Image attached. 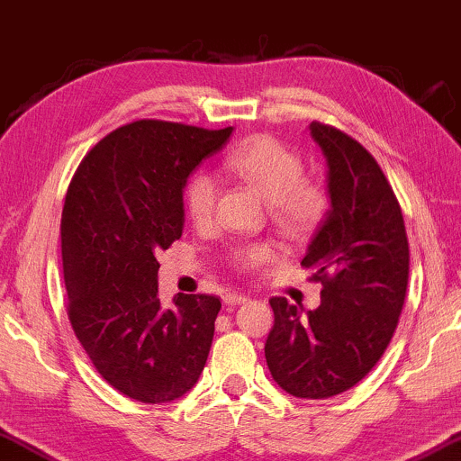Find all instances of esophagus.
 <instances>
[{"mask_svg": "<svg viewBox=\"0 0 461 461\" xmlns=\"http://www.w3.org/2000/svg\"><path fill=\"white\" fill-rule=\"evenodd\" d=\"M222 299H224L226 308H232V305H241V303H245V302H249V297L241 295V293H226V295H224Z\"/></svg>", "mask_w": 461, "mask_h": 461, "instance_id": "obj_1", "label": "esophagus"}]
</instances>
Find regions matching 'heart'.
Returning a JSON list of instances; mask_svg holds the SVG:
<instances>
[{
	"label": "heart",
	"mask_w": 461,
	"mask_h": 461,
	"mask_svg": "<svg viewBox=\"0 0 461 461\" xmlns=\"http://www.w3.org/2000/svg\"><path fill=\"white\" fill-rule=\"evenodd\" d=\"M224 170L249 189L268 199L270 216L289 235H303L316 229L329 210V195L318 181L305 178L303 162L295 151L272 137H253L229 153ZM186 212L195 224H208L216 212L218 185L210 175H197L186 186ZM272 243H247L232 249L237 268L251 270L276 258Z\"/></svg>",
	"instance_id": "1"
}]
</instances>
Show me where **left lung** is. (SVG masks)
Wrapping results in <instances>:
<instances>
[{
    "instance_id": "1",
    "label": "left lung",
    "mask_w": 461,
    "mask_h": 461,
    "mask_svg": "<svg viewBox=\"0 0 461 461\" xmlns=\"http://www.w3.org/2000/svg\"><path fill=\"white\" fill-rule=\"evenodd\" d=\"M329 166L330 210L302 259L322 283V302L303 312L272 297L266 362L280 389L326 399L357 384L389 347L403 310L410 245L403 214L368 149L335 126L312 122Z\"/></svg>"
}]
</instances>
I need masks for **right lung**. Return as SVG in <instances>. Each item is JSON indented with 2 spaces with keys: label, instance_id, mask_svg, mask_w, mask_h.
Instances as JSON below:
<instances>
[{
  "label": "right lung",
  "instance_id": "add662e5",
  "mask_svg": "<svg viewBox=\"0 0 461 461\" xmlns=\"http://www.w3.org/2000/svg\"><path fill=\"white\" fill-rule=\"evenodd\" d=\"M232 129L137 120L104 137L72 176L62 210L68 318L95 370L122 395L166 403L193 389L220 299L158 297V253L181 239L183 189Z\"/></svg>",
  "mask_w": 461,
  "mask_h": 461
}]
</instances>
